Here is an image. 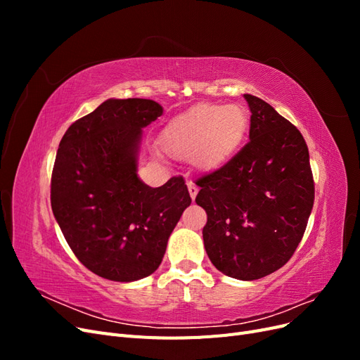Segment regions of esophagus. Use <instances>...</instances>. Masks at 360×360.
Listing matches in <instances>:
<instances>
[{
  "mask_svg": "<svg viewBox=\"0 0 360 360\" xmlns=\"http://www.w3.org/2000/svg\"><path fill=\"white\" fill-rule=\"evenodd\" d=\"M188 189H189V193H191V198H192V201H193V200H195V197H197V193H198L197 184L192 183V181H189V183H188Z\"/></svg>",
  "mask_w": 360,
  "mask_h": 360,
  "instance_id": "obj_1",
  "label": "esophagus"
}]
</instances>
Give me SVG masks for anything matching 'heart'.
<instances>
[{
	"label": "heart",
	"instance_id": "heart-1",
	"mask_svg": "<svg viewBox=\"0 0 360 360\" xmlns=\"http://www.w3.org/2000/svg\"><path fill=\"white\" fill-rule=\"evenodd\" d=\"M248 127L249 115L243 106L200 103L169 120L160 144L174 158L193 159L200 168L214 171L237 153Z\"/></svg>",
	"mask_w": 360,
	"mask_h": 360
}]
</instances>
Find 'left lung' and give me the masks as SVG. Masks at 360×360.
I'll return each instance as SVG.
<instances>
[{"label": "left lung", "mask_w": 360, "mask_h": 360, "mask_svg": "<svg viewBox=\"0 0 360 360\" xmlns=\"http://www.w3.org/2000/svg\"><path fill=\"white\" fill-rule=\"evenodd\" d=\"M249 105V143L225 165L198 179L207 213L205 252L240 281L274 274L292 257L314 205L309 151L299 129L259 97Z\"/></svg>", "instance_id": "left-lung-1"}]
</instances>
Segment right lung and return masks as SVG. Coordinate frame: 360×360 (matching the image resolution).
I'll use <instances>...</instances> for the list:
<instances>
[{
    "label": "right lung",
    "instance_id": "right-lung-1",
    "mask_svg": "<svg viewBox=\"0 0 360 360\" xmlns=\"http://www.w3.org/2000/svg\"><path fill=\"white\" fill-rule=\"evenodd\" d=\"M162 112L150 99H108L60 141L52 212L76 258L105 279L132 282L153 274L191 205L183 177L150 188L136 174L143 129Z\"/></svg>",
    "mask_w": 360,
    "mask_h": 360
}]
</instances>
